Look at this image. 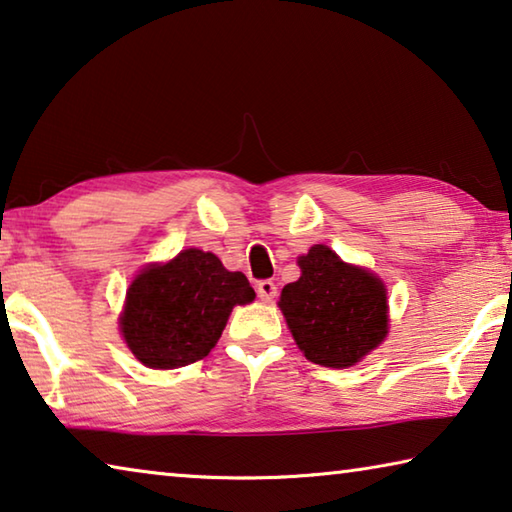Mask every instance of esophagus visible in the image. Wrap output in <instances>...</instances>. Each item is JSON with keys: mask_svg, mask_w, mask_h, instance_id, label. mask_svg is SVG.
Returning <instances> with one entry per match:
<instances>
[{"mask_svg": "<svg viewBox=\"0 0 512 512\" xmlns=\"http://www.w3.org/2000/svg\"><path fill=\"white\" fill-rule=\"evenodd\" d=\"M256 292L258 297H261L263 301H272L276 297V283L270 281V279H263L256 283Z\"/></svg>", "mask_w": 512, "mask_h": 512, "instance_id": "esophagus-1", "label": "esophagus"}]
</instances>
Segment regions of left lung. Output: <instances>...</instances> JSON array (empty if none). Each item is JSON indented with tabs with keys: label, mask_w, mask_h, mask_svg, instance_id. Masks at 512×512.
Instances as JSON below:
<instances>
[{
	"label": "left lung",
	"mask_w": 512,
	"mask_h": 512,
	"mask_svg": "<svg viewBox=\"0 0 512 512\" xmlns=\"http://www.w3.org/2000/svg\"><path fill=\"white\" fill-rule=\"evenodd\" d=\"M299 267L301 276L281 290L279 306L311 363L349 367L381 345L388 297L374 274L342 263L326 245L299 256Z\"/></svg>",
	"instance_id": "obj_1"
}]
</instances>
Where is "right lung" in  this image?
<instances>
[{"instance_id":"add662e5","label":"right lung","mask_w":512,"mask_h":512,"mask_svg":"<svg viewBox=\"0 0 512 512\" xmlns=\"http://www.w3.org/2000/svg\"><path fill=\"white\" fill-rule=\"evenodd\" d=\"M256 292L211 251L186 249L165 265L142 270L127 292L122 335L142 365L174 370L215 347L236 304Z\"/></svg>"}]
</instances>
